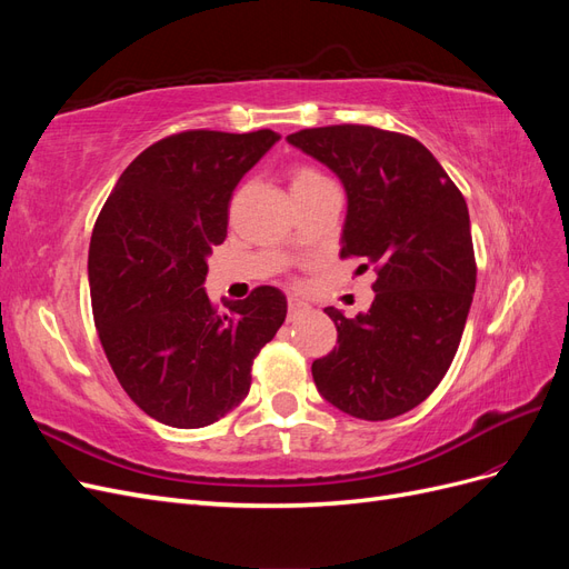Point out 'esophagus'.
Returning a JSON list of instances; mask_svg holds the SVG:
<instances>
[{"label":"esophagus","instance_id":"34e87169","mask_svg":"<svg viewBox=\"0 0 569 569\" xmlns=\"http://www.w3.org/2000/svg\"><path fill=\"white\" fill-rule=\"evenodd\" d=\"M308 308H311V306H308L303 299H299V297H295V295L287 297V311H289V320H295L297 316L306 313Z\"/></svg>","mask_w":569,"mask_h":569}]
</instances>
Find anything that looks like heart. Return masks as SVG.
Masks as SVG:
<instances>
[{"mask_svg": "<svg viewBox=\"0 0 569 569\" xmlns=\"http://www.w3.org/2000/svg\"><path fill=\"white\" fill-rule=\"evenodd\" d=\"M330 182L327 180L320 170L311 168V166H297L291 170V192H297V189H308V187H316V184H325Z\"/></svg>", "mask_w": 569, "mask_h": 569, "instance_id": "heart-1", "label": "heart"}]
</instances>
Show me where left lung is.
I'll use <instances>...</instances> for the list:
<instances>
[{"label": "left lung", "instance_id": "obj_1", "mask_svg": "<svg viewBox=\"0 0 569 569\" xmlns=\"http://www.w3.org/2000/svg\"><path fill=\"white\" fill-rule=\"evenodd\" d=\"M347 189L341 258L372 266L375 301L337 325V347L313 360L325 401L360 420H391L422 403L458 351L477 282L470 213L425 144L372 126L308 128L287 137Z\"/></svg>", "mask_w": 569, "mask_h": 569}]
</instances>
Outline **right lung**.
<instances>
[{
    "label": "right lung",
    "instance_id": "right-lung-1",
    "mask_svg": "<svg viewBox=\"0 0 569 569\" xmlns=\"http://www.w3.org/2000/svg\"><path fill=\"white\" fill-rule=\"evenodd\" d=\"M278 132L187 130L147 147L118 178L90 242L92 313L120 387L149 418L194 429L244 401L251 366L287 299L256 287L220 313L206 258L228 234L234 187Z\"/></svg>",
    "mask_w": 569,
    "mask_h": 569
}]
</instances>
